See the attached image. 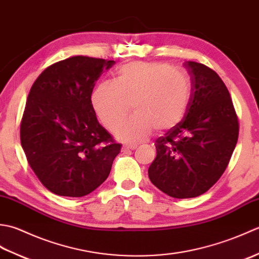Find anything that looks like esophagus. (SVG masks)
<instances>
[{
    "mask_svg": "<svg viewBox=\"0 0 259 259\" xmlns=\"http://www.w3.org/2000/svg\"><path fill=\"white\" fill-rule=\"evenodd\" d=\"M137 147H138V146H136V145H124L122 147V149L123 150H134V149H136Z\"/></svg>",
    "mask_w": 259,
    "mask_h": 259,
    "instance_id": "obj_1",
    "label": "esophagus"
}]
</instances>
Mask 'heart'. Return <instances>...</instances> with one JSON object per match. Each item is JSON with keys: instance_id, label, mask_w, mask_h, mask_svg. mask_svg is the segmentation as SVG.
<instances>
[{"instance_id": "obj_1", "label": "heart", "mask_w": 259, "mask_h": 259, "mask_svg": "<svg viewBox=\"0 0 259 259\" xmlns=\"http://www.w3.org/2000/svg\"><path fill=\"white\" fill-rule=\"evenodd\" d=\"M191 97L190 80L183 71L159 62L122 65L114 82H102L92 93V104L102 124L112 130L130 112L135 114L114 129L124 142H140L153 128L167 131L184 120Z\"/></svg>"}]
</instances>
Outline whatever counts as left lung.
I'll use <instances>...</instances> for the list:
<instances>
[{"label":"left lung","mask_w":259,"mask_h":259,"mask_svg":"<svg viewBox=\"0 0 259 259\" xmlns=\"http://www.w3.org/2000/svg\"><path fill=\"white\" fill-rule=\"evenodd\" d=\"M191 97L184 120L159 137L157 157L148 169L151 183L170 197L205 194L226 170L239 134L227 87L207 65L186 61Z\"/></svg>","instance_id":"left-lung-1"}]
</instances>
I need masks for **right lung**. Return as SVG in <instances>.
Masks as SVG:
<instances>
[{"label": "right lung", "mask_w": 259, "mask_h": 259, "mask_svg": "<svg viewBox=\"0 0 259 259\" xmlns=\"http://www.w3.org/2000/svg\"><path fill=\"white\" fill-rule=\"evenodd\" d=\"M111 60L71 57L37 76L22 115L21 145L30 167L59 196L89 195L108 178L121 145L99 123L91 102Z\"/></svg>", "instance_id": "right-lung-1"}]
</instances>
